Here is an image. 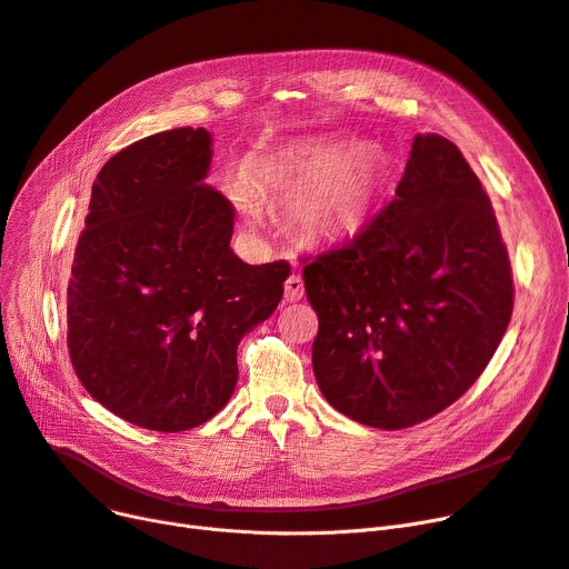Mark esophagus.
<instances>
[{
    "label": "esophagus",
    "mask_w": 569,
    "mask_h": 569,
    "mask_svg": "<svg viewBox=\"0 0 569 569\" xmlns=\"http://www.w3.org/2000/svg\"><path fill=\"white\" fill-rule=\"evenodd\" d=\"M283 288H286V302H300L305 297V281L300 274H290Z\"/></svg>",
    "instance_id": "esophagus-1"
}]
</instances>
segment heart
<instances>
[{"label": "heart", "instance_id": "obj_1", "mask_svg": "<svg viewBox=\"0 0 569 569\" xmlns=\"http://www.w3.org/2000/svg\"><path fill=\"white\" fill-rule=\"evenodd\" d=\"M382 184V157L373 147H297L256 161L249 179L230 174L223 191L249 219L260 214V198L288 200V214L313 239L335 242L360 230Z\"/></svg>", "mask_w": 569, "mask_h": 569}]
</instances>
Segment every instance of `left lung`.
<instances>
[{
    "instance_id": "obj_1",
    "label": "left lung",
    "mask_w": 569,
    "mask_h": 569,
    "mask_svg": "<svg viewBox=\"0 0 569 569\" xmlns=\"http://www.w3.org/2000/svg\"><path fill=\"white\" fill-rule=\"evenodd\" d=\"M302 274L322 397L385 431L452 406L487 369L515 307L491 200L461 149L436 133L415 138L397 198Z\"/></svg>"
}]
</instances>
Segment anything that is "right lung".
<instances>
[{"instance_id": "add662e5", "label": "right lung", "mask_w": 569, "mask_h": 569, "mask_svg": "<svg viewBox=\"0 0 569 569\" xmlns=\"http://www.w3.org/2000/svg\"><path fill=\"white\" fill-rule=\"evenodd\" d=\"M212 136L172 129L97 174L67 290L76 376L103 408L163 433L200 427L237 385V346L274 313L286 260L230 249L234 207L204 184Z\"/></svg>"}]
</instances>
